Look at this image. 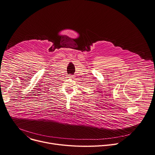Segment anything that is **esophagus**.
<instances>
[{
    "instance_id": "obj_1",
    "label": "esophagus",
    "mask_w": 155,
    "mask_h": 155,
    "mask_svg": "<svg viewBox=\"0 0 155 155\" xmlns=\"http://www.w3.org/2000/svg\"><path fill=\"white\" fill-rule=\"evenodd\" d=\"M68 77H69V78H72V77H74V75H68Z\"/></svg>"
}]
</instances>
